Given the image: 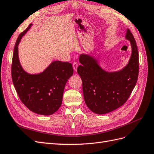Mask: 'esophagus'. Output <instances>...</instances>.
<instances>
[{
	"instance_id": "esophagus-1",
	"label": "esophagus",
	"mask_w": 154,
	"mask_h": 154,
	"mask_svg": "<svg viewBox=\"0 0 154 154\" xmlns=\"http://www.w3.org/2000/svg\"><path fill=\"white\" fill-rule=\"evenodd\" d=\"M77 67H78V63L75 61L73 63V70L75 72H77Z\"/></svg>"
}]
</instances>
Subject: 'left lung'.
I'll return each instance as SVG.
<instances>
[{"instance_id":"1","label":"left lung","mask_w":154,"mask_h":154,"mask_svg":"<svg viewBox=\"0 0 154 154\" xmlns=\"http://www.w3.org/2000/svg\"><path fill=\"white\" fill-rule=\"evenodd\" d=\"M125 38L129 41L131 54L128 64L118 71L108 72L101 67L98 58L82 53L77 73L82 81L85 103L96 114H105L123 105L129 98L138 80L139 55L134 38L126 29Z\"/></svg>"}]
</instances>
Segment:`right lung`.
I'll use <instances>...</instances> for the list:
<instances>
[{"mask_svg": "<svg viewBox=\"0 0 154 154\" xmlns=\"http://www.w3.org/2000/svg\"><path fill=\"white\" fill-rule=\"evenodd\" d=\"M32 25L20 34L15 44L11 68L13 82L22 103L28 109L39 115L50 116L61 105L65 84L73 73V67L70 63L54 61L38 73H29L23 69L19 59L18 45Z\"/></svg>", "mask_w": 154, "mask_h": 154, "instance_id": "1", "label": "right lung"}]
</instances>
